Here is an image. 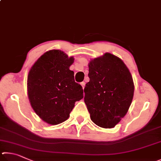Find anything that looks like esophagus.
<instances>
[{
    "instance_id": "1",
    "label": "esophagus",
    "mask_w": 161,
    "mask_h": 161,
    "mask_svg": "<svg viewBox=\"0 0 161 161\" xmlns=\"http://www.w3.org/2000/svg\"><path fill=\"white\" fill-rule=\"evenodd\" d=\"M80 85H81V86H82L83 89H84V88H85V85H86L85 82H82V83H80Z\"/></svg>"
}]
</instances>
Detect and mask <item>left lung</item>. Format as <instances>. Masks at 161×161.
Segmentation results:
<instances>
[{
    "mask_svg": "<svg viewBox=\"0 0 161 161\" xmlns=\"http://www.w3.org/2000/svg\"><path fill=\"white\" fill-rule=\"evenodd\" d=\"M84 101L95 125L113 128L127 113L134 97L133 78L122 59L110 53L91 59Z\"/></svg>",
    "mask_w": 161,
    "mask_h": 161,
    "instance_id": "obj_1",
    "label": "left lung"
}]
</instances>
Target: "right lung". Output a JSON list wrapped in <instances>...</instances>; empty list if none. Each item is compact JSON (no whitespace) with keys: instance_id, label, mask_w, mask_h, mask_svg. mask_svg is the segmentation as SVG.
Here are the masks:
<instances>
[{"instance_id":"add662e5","label":"right lung","mask_w":161,"mask_h":161,"mask_svg":"<svg viewBox=\"0 0 161 161\" xmlns=\"http://www.w3.org/2000/svg\"><path fill=\"white\" fill-rule=\"evenodd\" d=\"M74 62L63 51L49 50L42 55L27 75V95L34 111L44 122L56 125L69 119L83 90L69 69Z\"/></svg>"}]
</instances>
